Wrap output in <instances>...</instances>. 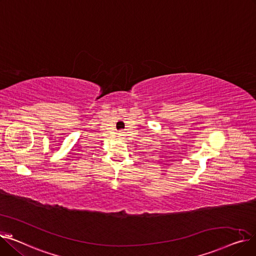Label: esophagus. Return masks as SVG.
Instances as JSON below:
<instances>
[{"mask_svg":"<svg viewBox=\"0 0 256 256\" xmlns=\"http://www.w3.org/2000/svg\"><path fill=\"white\" fill-rule=\"evenodd\" d=\"M120 134H121V132H120Z\"/></svg>","mask_w":256,"mask_h":256,"instance_id":"1","label":"esophagus"}]
</instances>
